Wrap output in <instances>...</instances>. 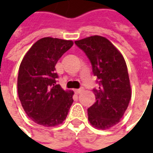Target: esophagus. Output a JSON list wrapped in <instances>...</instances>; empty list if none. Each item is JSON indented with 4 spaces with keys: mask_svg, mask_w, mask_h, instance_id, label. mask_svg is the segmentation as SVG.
<instances>
[{
    "mask_svg": "<svg viewBox=\"0 0 153 153\" xmlns=\"http://www.w3.org/2000/svg\"><path fill=\"white\" fill-rule=\"evenodd\" d=\"M82 88H78V89H75V93L76 94H80V93H82Z\"/></svg>",
    "mask_w": 153,
    "mask_h": 153,
    "instance_id": "1",
    "label": "esophagus"
}]
</instances>
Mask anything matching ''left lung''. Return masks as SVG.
<instances>
[{
  "label": "left lung",
  "instance_id": "8db88e82",
  "mask_svg": "<svg viewBox=\"0 0 153 153\" xmlns=\"http://www.w3.org/2000/svg\"><path fill=\"white\" fill-rule=\"evenodd\" d=\"M75 43L88 58L99 83L97 88L93 89L96 101L88 109V120L97 128H109L119 123L131 99L125 60L114 45L100 36Z\"/></svg>",
  "mask_w": 153,
  "mask_h": 153
}]
</instances>
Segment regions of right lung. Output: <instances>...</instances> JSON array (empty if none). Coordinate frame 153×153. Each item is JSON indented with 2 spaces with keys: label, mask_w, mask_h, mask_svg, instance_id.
Instances as JSON below:
<instances>
[{
  "label": "right lung",
  "mask_w": 153,
  "mask_h": 153,
  "mask_svg": "<svg viewBox=\"0 0 153 153\" xmlns=\"http://www.w3.org/2000/svg\"><path fill=\"white\" fill-rule=\"evenodd\" d=\"M73 45L72 41L44 37L38 40L21 62L18 94L28 117L39 125L56 126L67 117L74 93L57 84L55 65Z\"/></svg>",
  "instance_id": "add662e5"
}]
</instances>
